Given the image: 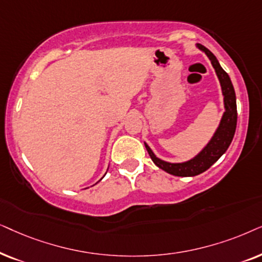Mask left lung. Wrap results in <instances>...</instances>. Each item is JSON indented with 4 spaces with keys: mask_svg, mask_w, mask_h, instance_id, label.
I'll use <instances>...</instances> for the list:
<instances>
[{
    "mask_svg": "<svg viewBox=\"0 0 262 262\" xmlns=\"http://www.w3.org/2000/svg\"><path fill=\"white\" fill-rule=\"evenodd\" d=\"M199 50L205 52L208 58H210L212 66H213L215 74L221 83L222 89V95L223 103H224V113L221 118L217 129L212 135L210 141L207 142L206 146L198 153L196 156H194L193 158L186 162H180V163H171L166 162L157 157L151 147L144 142L145 147L147 149L149 157L153 160V163L156 164L159 169L164 170L167 173L173 176H180V177H191L196 176L199 173H202L206 171L208 167H211L226 152V149L229 148L230 144H231L233 135H235L236 130V124H237V106H236V95L235 90H233L232 82L230 80V76L228 75L224 69L222 68V66L219 64L217 57L208 50L207 48H205L204 45L196 44L195 45Z\"/></svg>",
    "mask_w": 262,
    "mask_h": 262,
    "instance_id": "1",
    "label": "left lung"
}]
</instances>
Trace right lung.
Here are the masks:
<instances>
[{
    "mask_svg": "<svg viewBox=\"0 0 262 262\" xmlns=\"http://www.w3.org/2000/svg\"><path fill=\"white\" fill-rule=\"evenodd\" d=\"M105 173H106V172H105ZM104 176H105V175H104ZM104 176H103V177H104ZM103 177H102V179H103ZM102 179H100V180H102ZM100 180H99V181H100ZM99 181H98V182H99ZM98 182H97V183H98Z\"/></svg>",
    "mask_w": 262,
    "mask_h": 262,
    "instance_id": "obj_1",
    "label": "right lung"
}]
</instances>
